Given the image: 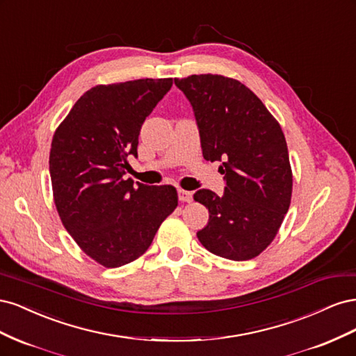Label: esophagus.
I'll use <instances>...</instances> for the list:
<instances>
[{
    "mask_svg": "<svg viewBox=\"0 0 356 356\" xmlns=\"http://www.w3.org/2000/svg\"><path fill=\"white\" fill-rule=\"evenodd\" d=\"M178 197L181 202H191L193 199V195L190 191H186V190H178Z\"/></svg>",
    "mask_w": 356,
    "mask_h": 356,
    "instance_id": "esophagus-1",
    "label": "esophagus"
}]
</instances>
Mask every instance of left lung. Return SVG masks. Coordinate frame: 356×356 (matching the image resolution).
Here are the masks:
<instances>
[{
  "label": "left lung",
  "mask_w": 356,
  "mask_h": 356,
  "mask_svg": "<svg viewBox=\"0 0 356 356\" xmlns=\"http://www.w3.org/2000/svg\"><path fill=\"white\" fill-rule=\"evenodd\" d=\"M175 86L195 113L203 157L221 161L225 181L222 196L195 193L209 211L197 238L215 255L251 260L275 239L289 208L293 174L282 129L238 80L200 74Z\"/></svg>",
  "instance_id": "obj_1"
}]
</instances>
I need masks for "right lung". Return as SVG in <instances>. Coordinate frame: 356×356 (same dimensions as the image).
<instances>
[{
  "instance_id": "obj_1",
  "label": "right lung",
  "mask_w": 356,
  "mask_h": 356,
  "mask_svg": "<svg viewBox=\"0 0 356 356\" xmlns=\"http://www.w3.org/2000/svg\"><path fill=\"white\" fill-rule=\"evenodd\" d=\"M172 79L96 86L74 104L53 135L50 178L62 224L81 250L105 267L141 257L178 204L177 188L124 179L138 157L145 118Z\"/></svg>"
}]
</instances>
